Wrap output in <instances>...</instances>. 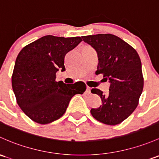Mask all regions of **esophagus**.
I'll return each mask as SVG.
<instances>
[{
  "instance_id": "obj_1",
  "label": "esophagus",
  "mask_w": 159,
  "mask_h": 159,
  "mask_svg": "<svg viewBox=\"0 0 159 159\" xmlns=\"http://www.w3.org/2000/svg\"><path fill=\"white\" fill-rule=\"evenodd\" d=\"M91 88H89V87H87V88H86V92H87V93H88V94H91Z\"/></svg>"
}]
</instances>
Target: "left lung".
<instances>
[{"label":"left lung","mask_w":159,"mask_h":159,"mask_svg":"<svg viewBox=\"0 0 159 159\" xmlns=\"http://www.w3.org/2000/svg\"><path fill=\"white\" fill-rule=\"evenodd\" d=\"M82 39L98 53L96 74H103L110 83L107 95L98 88L91 90L102 101L99 107L91 110V115L104 124H120L133 113L143 92L144 81L139 56L136 49L115 35H91Z\"/></svg>","instance_id":"8db88e82"}]
</instances>
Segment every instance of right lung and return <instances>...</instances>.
<instances>
[{
	"label": "right lung",
	"mask_w": 159,
	"mask_h": 159,
	"mask_svg": "<svg viewBox=\"0 0 159 159\" xmlns=\"http://www.w3.org/2000/svg\"><path fill=\"white\" fill-rule=\"evenodd\" d=\"M81 41L80 36L48 35L30 43L18 54L12 75L13 91L23 113L36 123L47 124L59 119L71 98L86 90L81 81L66 84L56 81L58 70H66V55Z\"/></svg>",
	"instance_id": "obj_1"
}]
</instances>
